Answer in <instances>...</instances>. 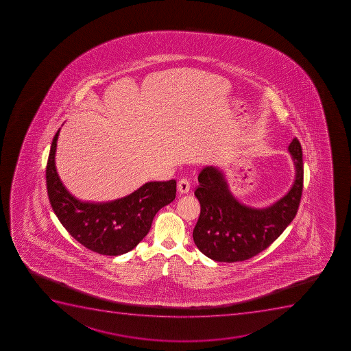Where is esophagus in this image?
<instances>
[{"instance_id":"esophagus-1","label":"esophagus","mask_w":351,"mask_h":351,"mask_svg":"<svg viewBox=\"0 0 351 351\" xmlns=\"http://www.w3.org/2000/svg\"><path fill=\"white\" fill-rule=\"evenodd\" d=\"M178 188L180 193L185 195V193L190 191V182L186 178H182L181 181L178 182Z\"/></svg>"}]
</instances>
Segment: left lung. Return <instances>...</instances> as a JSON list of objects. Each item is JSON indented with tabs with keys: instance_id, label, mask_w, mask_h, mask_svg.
Returning <instances> with one entry per match:
<instances>
[{
	"instance_id": "1",
	"label": "left lung",
	"mask_w": 351,
	"mask_h": 351,
	"mask_svg": "<svg viewBox=\"0 0 351 351\" xmlns=\"http://www.w3.org/2000/svg\"><path fill=\"white\" fill-rule=\"evenodd\" d=\"M295 180L291 190L265 208H253L238 202L230 191L222 170L207 166L198 176L195 195L200 216L193 230L199 250L216 262H241L265 250L295 217L303 190L302 147L294 138L288 146Z\"/></svg>"
}]
</instances>
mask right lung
<instances>
[{
    "label": "right lung",
    "instance_id": "right-lung-1",
    "mask_svg": "<svg viewBox=\"0 0 351 351\" xmlns=\"http://www.w3.org/2000/svg\"><path fill=\"white\" fill-rule=\"evenodd\" d=\"M60 132L52 139L45 170L52 210L67 232L88 250L110 256L128 253L149 233L156 213L175 199L176 181L149 182L113 202H81L67 191L56 169Z\"/></svg>",
    "mask_w": 351,
    "mask_h": 351
}]
</instances>
